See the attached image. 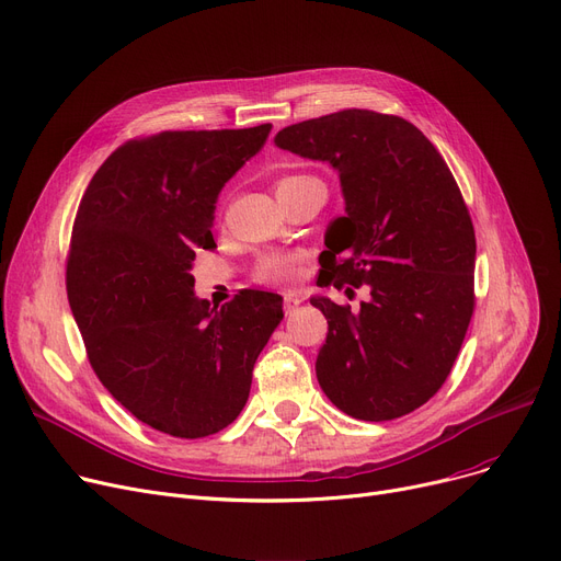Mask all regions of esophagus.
<instances>
[{"instance_id": "obj_1", "label": "esophagus", "mask_w": 561, "mask_h": 561, "mask_svg": "<svg viewBox=\"0 0 561 561\" xmlns=\"http://www.w3.org/2000/svg\"><path fill=\"white\" fill-rule=\"evenodd\" d=\"M300 305H302L300 296H290V293H288V296H284V313L286 316H290Z\"/></svg>"}]
</instances>
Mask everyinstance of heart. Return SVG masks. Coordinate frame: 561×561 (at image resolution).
Masks as SVG:
<instances>
[{
    "instance_id": "b5f03b06",
    "label": "heart",
    "mask_w": 561,
    "mask_h": 561,
    "mask_svg": "<svg viewBox=\"0 0 561 561\" xmlns=\"http://www.w3.org/2000/svg\"><path fill=\"white\" fill-rule=\"evenodd\" d=\"M311 180H316V176L288 174V176H282V180L277 182V191L302 184V182H311ZM300 261H302V256L298 252H265L259 256L252 277L259 284H286L298 275Z\"/></svg>"
}]
</instances>
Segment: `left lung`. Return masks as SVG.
<instances>
[{
  "label": "left lung",
  "instance_id": "left-lung-1",
  "mask_svg": "<svg viewBox=\"0 0 561 561\" xmlns=\"http://www.w3.org/2000/svg\"><path fill=\"white\" fill-rule=\"evenodd\" d=\"M277 147L339 170L320 286H370L359 311L311 298L328 318L316 375L347 416L393 421L448 379L476 309V229L436 147L400 115L345 108L284 127Z\"/></svg>",
  "mask_w": 561,
  "mask_h": 561
}]
</instances>
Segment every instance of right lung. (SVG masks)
Here are the masks:
<instances>
[{"mask_svg": "<svg viewBox=\"0 0 561 561\" xmlns=\"http://www.w3.org/2000/svg\"><path fill=\"white\" fill-rule=\"evenodd\" d=\"M250 129L131 138L88 184L66 288L88 362L104 389L163 434L202 438L241 414L282 298L241 290L218 311L197 300L191 263L216 248V199L268 138Z\"/></svg>", "mask_w": 561, "mask_h": 561, "instance_id": "obj_1", "label": "right lung"}]
</instances>
